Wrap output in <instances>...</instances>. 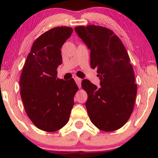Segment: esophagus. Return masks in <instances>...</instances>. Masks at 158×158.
<instances>
[{
  "mask_svg": "<svg viewBox=\"0 0 158 158\" xmlns=\"http://www.w3.org/2000/svg\"><path fill=\"white\" fill-rule=\"evenodd\" d=\"M73 78H74V80H75V81H76V83H77V85H78V87H79V88H81V79H80V78H79V77H77V76H74V77H73Z\"/></svg>",
  "mask_w": 158,
  "mask_h": 158,
  "instance_id": "esophagus-1",
  "label": "esophagus"
}]
</instances>
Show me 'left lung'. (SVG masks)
Wrapping results in <instances>:
<instances>
[{"label":"left lung","instance_id":"8db88e82","mask_svg":"<svg viewBox=\"0 0 158 158\" xmlns=\"http://www.w3.org/2000/svg\"><path fill=\"white\" fill-rule=\"evenodd\" d=\"M90 50V66L97 69L100 87L84 79L88 114L93 124L105 132L118 130L132 113L137 85L129 55L110 29L89 25L74 28Z\"/></svg>","mask_w":158,"mask_h":158}]
</instances>
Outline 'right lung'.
I'll return each mask as SVG.
<instances>
[{
    "mask_svg": "<svg viewBox=\"0 0 158 158\" xmlns=\"http://www.w3.org/2000/svg\"><path fill=\"white\" fill-rule=\"evenodd\" d=\"M73 31L61 26L42 34L33 42L21 74L20 93L26 113L45 132H56L67 124L79 89L74 79L56 78L57 68L62 64L60 49Z\"/></svg>",
    "mask_w": 158,
    "mask_h": 158,
    "instance_id": "obj_1",
    "label": "right lung"
}]
</instances>
